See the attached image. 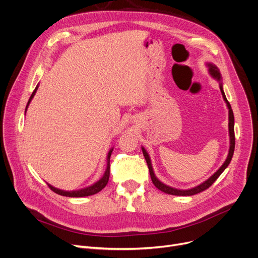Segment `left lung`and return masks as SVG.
I'll list each match as a JSON object with an SVG mask.
<instances>
[{"instance_id":"obj_1","label":"left lung","mask_w":258,"mask_h":258,"mask_svg":"<svg viewBox=\"0 0 258 258\" xmlns=\"http://www.w3.org/2000/svg\"><path fill=\"white\" fill-rule=\"evenodd\" d=\"M208 67H209V73L210 75L216 79L219 83H220V90H221V93H222V96L223 98H224L226 105H227V108H228V130H229V138H230V146H229V151H228V156H227V159L225 160L224 164H223L219 170L217 171V172H215L209 179H207L205 181H203L202 183L192 187V188H187V190H180V188H176V187H172L170 185H167L165 183H163L157 176L156 174H154L153 172V169H152V165H151V161H150V157L149 154L147 153V151L145 150V148L142 146V151H143V156L146 160V163H147V166H148V169H149V173H150V177H151V180L153 182V184L156 185L159 190H161L162 192L166 193V194H170V195H176V196H192V195H195V194H198L204 190H207V188H209L215 181L216 179L222 174L223 171H224L227 166L229 165L231 159H232V156H233V152H234V145H235V138H234V116H233V112H232V109H231V106L229 104V101L227 100L226 96H225V93L224 91H223V85H222V77H221V74L219 72V68L213 64V63H207Z\"/></svg>"}]
</instances>
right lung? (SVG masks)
<instances>
[{"label": "right lung", "instance_id": "add662e5", "mask_svg": "<svg viewBox=\"0 0 258 258\" xmlns=\"http://www.w3.org/2000/svg\"><path fill=\"white\" fill-rule=\"evenodd\" d=\"M37 89H38V85L36 86L35 90L33 91V93H32V95H31V97H30V99L28 101L27 107H26V111H27V109H28V107L30 105L32 98L34 97V95H35ZM112 151H113V148H111L110 151L108 152L107 168H106V171H105L104 175H102V177L99 180H97L95 183H93L92 185H89V186L84 187V188H80V190H75V191H63V190H60V188H57V187H55V186L47 183L48 187L50 188L51 191L55 192L56 194H59L61 196H66V197H86V196H90V195H94V194L98 193L99 191H101L102 188H104L107 185V183L109 181V177H110V157H111Z\"/></svg>", "mask_w": 258, "mask_h": 258}]
</instances>
